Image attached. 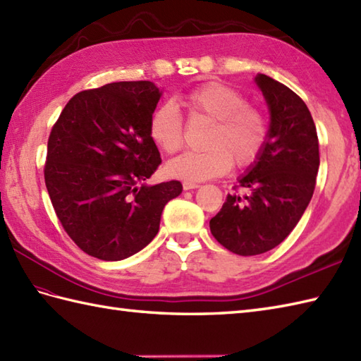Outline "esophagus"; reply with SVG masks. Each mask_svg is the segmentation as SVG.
<instances>
[{"instance_id": "34e87169", "label": "esophagus", "mask_w": 361, "mask_h": 361, "mask_svg": "<svg viewBox=\"0 0 361 361\" xmlns=\"http://www.w3.org/2000/svg\"><path fill=\"white\" fill-rule=\"evenodd\" d=\"M183 188H185V190H190V189H197L200 188V185L195 181H183Z\"/></svg>"}]
</instances>
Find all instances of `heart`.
<instances>
[{
	"label": "heart",
	"mask_w": 361,
	"mask_h": 361,
	"mask_svg": "<svg viewBox=\"0 0 361 361\" xmlns=\"http://www.w3.org/2000/svg\"><path fill=\"white\" fill-rule=\"evenodd\" d=\"M190 116L212 121L208 149L186 152L169 161L167 172L175 178L203 181L226 173L235 163L247 167L264 152L268 141L265 114L248 104L242 91L220 82L202 83L180 97ZM149 133L158 147L175 153L183 147L185 132L180 110L171 102L159 105L149 122Z\"/></svg>",
	"instance_id": "heart-1"
}]
</instances>
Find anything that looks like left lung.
<instances>
[{
    "label": "left lung",
    "instance_id": "left-lung-1",
    "mask_svg": "<svg viewBox=\"0 0 361 361\" xmlns=\"http://www.w3.org/2000/svg\"><path fill=\"white\" fill-rule=\"evenodd\" d=\"M255 80L270 110L268 141L239 178L248 194H228L209 221L216 240L239 256L262 255L293 231L310 203L319 167L317 127L307 105L265 74Z\"/></svg>",
    "mask_w": 361,
    "mask_h": 361
}]
</instances>
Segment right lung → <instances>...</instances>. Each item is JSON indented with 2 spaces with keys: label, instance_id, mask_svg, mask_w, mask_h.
I'll return each instance as SVG.
<instances>
[{
  "label": "right lung",
  "instance_id": "obj_1",
  "mask_svg": "<svg viewBox=\"0 0 361 361\" xmlns=\"http://www.w3.org/2000/svg\"><path fill=\"white\" fill-rule=\"evenodd\" d=\"M161 91L114 82L70 99L48 140L44 183L66 234L87 255L122 260L158 234L180 181L144 185L161 164L149 133Z\"/></svg>",
  "mask_w": 361,
  "mask_h": 361
}]
</instances>
